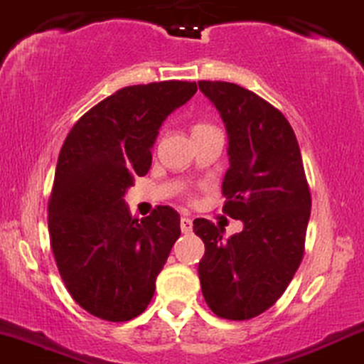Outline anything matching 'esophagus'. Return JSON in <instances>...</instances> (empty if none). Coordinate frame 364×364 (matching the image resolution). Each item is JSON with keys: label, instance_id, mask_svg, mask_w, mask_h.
<instances>
[{"label": "esophagus", "instance_id": "34e87169", "mask_svg": "<svg viewBox=\"0 0 364 364\" xmlns=\"http://www.w3.org/2000/svg\"><path fill=\"white\" fill-rule=\"evenodd\" d=\"M181 231L183 233H191V230H193V221H191L190 218H181Z\"/></svg>", "mask_w": 364, "mask_h": 364}]
</instances>
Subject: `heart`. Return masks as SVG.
<instances>
[{
    "label": "heart",
    "instance_id": "obj_1",
    "mask_svg": "<svg viewBox=\"0 0 364 364\" xmlns=\"http://www.w3.org/2000/svg\"><path fill=\"white\" fill-rule=\"evenodd\" d=\"M213 126H209V124H197V126L193 127V133H198V131H205V129H210Z\"/></svg>",
    "mask_w": 364,
    "mask_h": 364
}]
</instances>
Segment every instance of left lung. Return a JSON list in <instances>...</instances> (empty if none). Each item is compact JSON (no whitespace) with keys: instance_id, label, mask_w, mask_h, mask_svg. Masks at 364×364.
I'll list each match as a JSON object with an SVG mask.
<instances>
[{"instance_id":"8db88e82","label":"left lung","mask_w":364,"mask_h":364,"mask_svg":"<svg viewBox=\"0 0 364 364\" xmlns=\"http://www.w3.org/2000/svg\"><path fill=\"white\" fill-rule=\"evenodd\" d=\"M228 131L230 169L223 213L240 219V233L193 221L205 243L198 262L202 294L215 316L243 321L282 297L304 255L311 191L297 138L285 115L245 87L198 81Z\"/></svg>"}]
</instances>
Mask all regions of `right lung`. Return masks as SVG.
Masks as SVG:
<instances>
[{"label": "right lung", "instance_id": "1", "mask_svg": "<svg viewBox=\"0 0 364 364\" xmlns=\"http://www.w3.org/2000/svg\"><path fill=\"white\" fill-rule=\"evenodd\" d=\"M197 93L188 81L127 86L87 110L60 150L48 230L65 289L93 316L129 321L150 304L178 240L179 214L159 205L138 221L124 195L151 166L167 115Z\"/></svg>", "mask_w": 364, "mask_h": 364}]
</instances>
